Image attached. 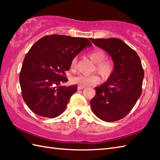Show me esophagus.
Segmentation results:
<instances>
[{
    "instance_id": "esophagus-1",
    "label": "esophagus",
    "mask_w": 160,
    "mask_h": 160,
    "mask_svg": "<svg viewBox=\"0 0 160 160\" xmlns=\"http://www.w3.org/2000/svg\"><path fill=\"white\" fill-rule=\"evenodd\" d=\"M84 87H82V86H80V85H79V86H78V90H81V89H84Z\"/></svg>"
}]
</instances>
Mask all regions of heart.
<instances>
[{"mask_svg":"<svg viewBox=\"0 0 160 160\" xmlns=\"http://www.w3.org/2000/svg\"><path fill=\"white\" fill-rule=\"evenodd\" d=\"M89 58L96 63L95 69L99 73L103 78H107L113 73L114 64L113 61L106 58V54L102 50L96 49L88 54ZM76 65V58L71 61V68L74 69ZM100 78L97 74L91 75H79L73 77L71 81L74 84H78L82 87L93 86L100 82Z\"/></svg>","mask_w":160,"mask_h":160,"instance_id":"1","label":"heart"}]
</instances>
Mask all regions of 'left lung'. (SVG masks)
Segmentation results:
<instances>
[{
  "label": "left lung",
  "mask_w": 160,
  "mask_h": 160,
  "mask_svg": "<svg viewBox=\"0 0 160 160\" xmlns=\"http://www.w3.org/2000/svg\"><path fill=\"white\" fill-rule=\"evenodd\" d=\"M95 45L107 52L114 62L113 73L106 82L95 88L90 102L94 114L105 122L124 118L142 94L144 69L140 57L120 39L90 38Z\"/></svg>",
  "instance_id": "1"
}]
</instances>
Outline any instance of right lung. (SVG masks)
I'll use <instances>...</instances> for the list:
<instances>
[{"label":"right lung","instance_id":"1","mask_svg":"<svg viewBox=\"0 0 160 160\" xmlns=\"http://www.w3.org/2000/svg\"><path fill=\"white\" fill-rule=\"evenodd\" d=\"M91 46L87 38L59 34L44 36L33 44L19 76L22 98L33 113L54 118L65 110L77 91L76 84L62 85L68 80L65 71L81 51Z\"/></svg>","mask_w":160,"mask_h":160}]
</instances>
